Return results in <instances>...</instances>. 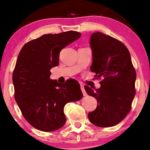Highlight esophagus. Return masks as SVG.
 Instances as JSON below:
<instances>
[{"mask_svg": "<svg viewBox=\"0 0 150 150\" xmlns=\"http://www.w3.org/2000/svg\"><path fill=\"white\" fill-rule=\"evenodd\" d=\"M80 87H81V92H82L83 95H84V96H86V91H85V90H84V85L81 84L80 85Z\"/></svg>", "mask_w": 150, "mask_h": 150, "instance_id": "34e87169", "label": "esophagus"}]
</instances>
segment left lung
<instances>
[{
  "instance_id": "8db88e82",
  "label": "left lung",
  "mask_w": 150,
  "mask_h": 150,
  "mask_svg": "<svg viewBox=\"0 0 150 150\" xmlns=\"http://www.w3.org/2000/svg\"><path fill=\"white\" fill-rule=\"evenodd\" d=\"M93 62L91 71L102 77L99 88L85 86L89 96L97 100L98 105L88 117L94 125L110 127L127 116L136 94V73L129 51L120 41L97 32L90 39Z\"/></svg>"
}]
</instances>
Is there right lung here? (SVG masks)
Segmentation results:
<instances>
[{"label": "right lung", "mask_w": 150, "mask_h": 150, "mask_svg": "<svg viewBox=\"0 0 150 150\" xmlns=\"http://www.w3.org/2000/svg\"><path fill=\"white\" fill-rule=\"evenodd\" d=\"M80 36L76 31L47 34L25 43L18 54L12 75L14 98L25 119L37 129L61 128L66 120L64 106L82 98L75 79L61 84L50 78V69L59 65L60 51Z\"/></svg>", "instance_id": "add662e5"}]
</instances>
